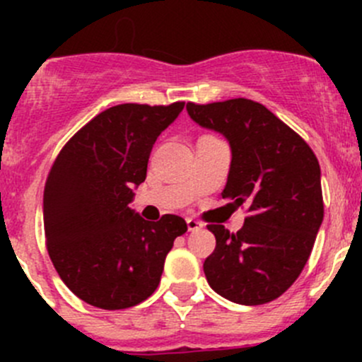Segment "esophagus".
<instances>
[{"label":"esophagus","instance_id":"esophagus-1","mask_svg":"<svg viewBox=\"0 0 362 362\" xmlns=\"http://www.w3.org/2000/svg\"><path fill=\"white\" fill-rule=\"evenodd\" d=\"M187 228H189V231H198V229L203 228V222H199L198 218L189 217L187 218Z\"/></svg>","mask_w":362,"mask_h":362}]
</instances>
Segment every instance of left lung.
Listing matches in <instances>:
<instances>
[{
    "instance_id": "1",
    "label": "left lung",
    "mask_w": 362,
    "mask_h": 362,
    "mask_svg": "<svg viewBox=\"0 0 362 362\" xmlns=\"http://www.w3.org/2000/svg\"><path fill=\"white\" fill-rule=\"evenodd\" d=\"M194 122L231 145L222 198L243 206V228L208 224L215 250L204 259L211 289L238 305H264L282 296L305 268L324 218L320 166L310 145L257 101L236 98L187 103Z\"/></svg>"
}]
</instances>
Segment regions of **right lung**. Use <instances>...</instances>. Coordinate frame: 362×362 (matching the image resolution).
I'll list each match as a JSON object with an SVG mask.
<instances>
[{
	"label": "right lung",
	"instance_id": "right-lung-1",
	"mask_svg": "<svg viewBox=\"0 0 362 362\" xmlns=\"http://www.w3.org/2000/svg\"><path fill=\"white\" fill-rule=\"evenodd\" d=\"M184 105L107 108L69 138L50 168L47 250L68 289L89 305L124 310L145 301L158 289L175 238L187 231L178 215L151 222L129 208L156 140Z\"/></svg>",
	"mask_w": 362,
	"mask_h": 362
}]
</instances>
